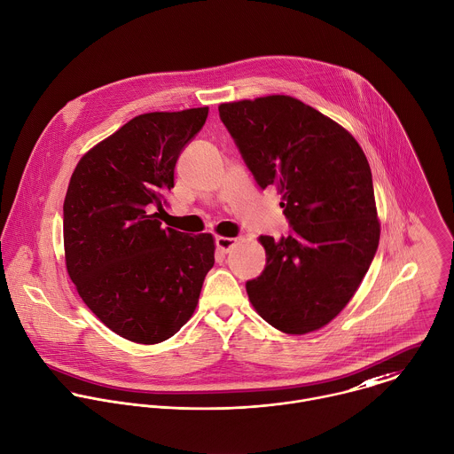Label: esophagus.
<instances>
[{"instance_id": "1", "label": "esophagus", "mask_w": 454, "mask_h": 454, "mask_svg": "<svg viewBox=\"0 0 454 454\" xmlns=\"http://www.w3.org/2000/svg\"><path fill=\"white\" fill-rule=\"evenodd\" d=\"M236 243H238L236 238H227V236H218V238H216V248H218L222 254H227Z\"/></svg>"}]
</instances>
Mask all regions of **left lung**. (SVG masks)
Listing matches in <instances>:
<instances>
[{"mask_svg":"<svg viewBox=\"0 0 454 454\" xmlns=\"http://www.w3.org/2000/svg\"><path fill=\"white\" fill-rule=\"evenodd\" d=\"M257 183L273 184L293 234L261 236L266 268L248 300L273 327L306 334L359 289L379 247L372 170L348 130L289 95L218 106Z\"/></svg>","mask_w":454,"mask_h":454,"instance_id":"left-lung-1","label":"left lung"}]
</instances>
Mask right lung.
Wrapping results in <instances>:
<instances>
[{"label":"right lung","instance_id":"add662e5","mask_svg":"<svg viewBox=\"0 0 454 454\" xmlns=\"http://www.w3.org/2000/svg\"><path fill=\"white\" fill-rule=\"evenodd\" d=\"M209 107L139 114L82 154L63 204L70 280L116 334L143 345L174 336L193 315L215 264L213 234L161 227L183 146ZM156 207L158 214L151 215Z\"/></svg>","mask_w":454,"mask_h":454}]
</instances>
